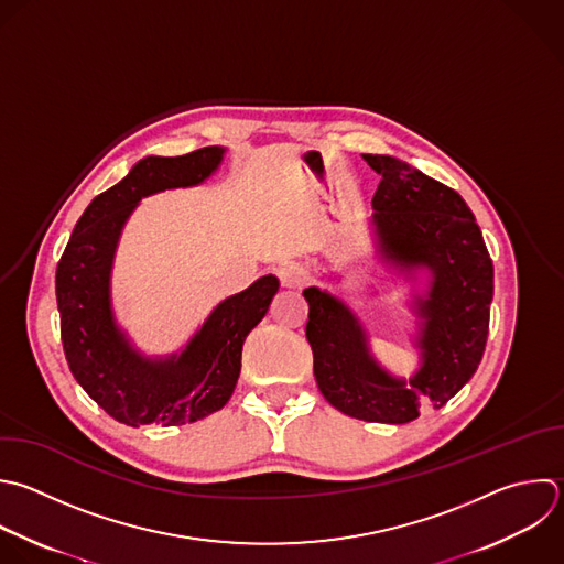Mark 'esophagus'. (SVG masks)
<instances>
[{
  "label": "esophagus",
  "mask_w": 564,
  "mask_h": 564,
  "mask_svg": "<svg viewBox=\"0 0 564 564\" xmlns=\"http://www.w3.org/2000/svg\"><path fill=\"white\" fill-rule=\"evenodd\" d=\"M278 278H280V284L284 286V289H300L306 280H308V275H306V271H304V267L302 264H297V262H286V264H282V267H278Z\"/></svg>",
  "instance_id": "1"
}]
</instances>
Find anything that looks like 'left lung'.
Returning <instances> with one entry per match:
<instances>
[{"mask_svg": "<svg viewBox=\"0 0 564 564\" xmlns=\"http://www.w3.org/2000/svg\"><path fill=\"white\" fill-rule=\"evenodd\" d=\"M364 159L381 176L372 225L383 258L432 273L427 295L416 300L421 366L408 381L386 372L352 311L315 286L304 289L306 339L317 388L333 408L361 421L410 423L425 403L445 405L476 372L489 333L494 264L474 214L454 189L399 159Z\"/></svg>", "mask_w": 564, "mask_h": 564, "instance_id": "1", "label": "left lung"}]
</instances>
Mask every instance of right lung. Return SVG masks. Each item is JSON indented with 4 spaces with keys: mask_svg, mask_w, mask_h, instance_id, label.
Segmentation results:
<instances>
[{
    "mask_svg": "<svg viewBox=\"0 0 564 564\" xmlns=\"http://www.w3.org/2000/svg\"><path fill=\"white\" fill-rule=\"evenodd\" d=\"M225 156L212 145L185 156H148L99 194L79 218L57 264V306L68 366L79 386L119 423L183 425L220 410L240 377L242 344L280 289L256 280L220 302L181 355L148 359L117 326L110 273L121 229L141 198L209 178Z\"/></svg>",
    "mask_w": 564,
    "mask_h": 564,
    "instance_id": "obj_1",
    "label": "right lung"
}]
</instances>
